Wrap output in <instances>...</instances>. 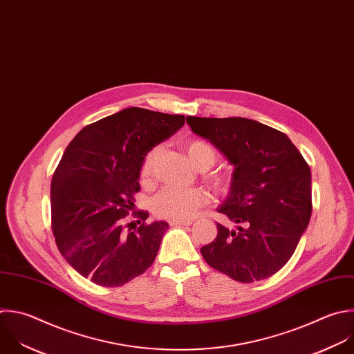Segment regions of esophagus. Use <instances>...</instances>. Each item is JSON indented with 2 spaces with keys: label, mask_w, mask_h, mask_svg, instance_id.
I'll return each mask as SVG.
<instances>
[{
  "label": "esophagus",
  "mask_w": 354,
  "mask_h": 354,
  "mask_svg": "<svg viewBox=\"0 0 354 354\" xmlns=\"http://www.w3.org/2000/svg\"><path fill=\"white\" fill-rule=\"evenodd\" d=\"M171 226H182V225H192V221H171Z\"/></svg>",
  "instance_id": "1"
}]
</instances>
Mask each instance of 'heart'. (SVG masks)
<instances>
[{"instance_id":"obj_1","label":"heart","mask_w":354,"mask_h":354,"mask_svg":"<svg viewBox=\"0 0 354 354\" xmlns=\"http://www.w3.org/2000/svg\"><path fill=\"white\" fill-rule=\"evenodd\" d=\"M187 156L192 164L200 171L211 168L216 161V150L204 140H192L186 147ZM157 150H151L146 154L142 167L140 176L147 180L153 174L154 160ZM211 182L218 189H225L229 185V179L222 175H212ZM208 201V196L203 189H179L175 186L164 187L153 200V212L171 221H186L196 215L197 209Z\"/></svg>"}]
</instances>
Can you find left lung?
<instances>
[{"instance_id": "left-lung-1", "label": "left lung", "mask_w": 354, "mask_h": 354, "mask_svg": "<svg viewBox=\"0 0 354 354\" xmlns=\"http://www.w3.org/2000/svg\"><path fill=\"white\" fill-rule=\"evenodd\" d=\"M186 122L234 167L216 209L239 226L216 223V238L200 249L204 260L238 282L270 278L289 261L310 222L308 164L285 133L248 118L187 116Z\"/></svg>"}]
</instances>
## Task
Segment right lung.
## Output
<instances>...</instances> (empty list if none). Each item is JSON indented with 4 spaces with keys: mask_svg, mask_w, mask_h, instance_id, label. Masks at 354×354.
Segmentation results:
<instances>
[{
    "mask_svg": "<svg viewBox=\"0 0 354 354\" xmlns=\"http://www.w3.org/2000/svg\"><path fill=\"white\" fill-rule=\"evenodd\" d=\"M185 125L183 115L125 108L83 128L68 145L51 180V225L58 250L82 277L122 286L156 260L165 221L124 229L140 190L149 151ZM132 223H128V226Z\"/></svg>",
    "mask_w": 354,
    "mask_h": 354,
    "instance_id": "1",
    "label": "right lung"
}]
</instances>
